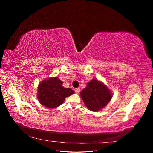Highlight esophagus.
Here are the masks:
<instances>
[{
	"label": "esophagus",
	"mask_w": 153,
	"mask_h": 153,
	"mask_svg": "<svg viewBox=\"0 0 153 153\" xmlns=\"http://www.w3.org/2000/svg\"><path fill=\"white\" fill-rule=\"evenodd\" d=\"M75 91L76 94H79L80 92V88H76V89H75Z\"/></svg>",
	"instance_id": "34e87169"
}]
</instances>
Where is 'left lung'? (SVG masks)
I'll list each match as a JSON object with an SVG mask.
<instances>
[{"instance_id":"1","label":"left lung","mask_w":153,"mask_h":153,"mask_svg":"<svg viewBox=\"0 0 153 153\" xmlns=\"http://www.w3.org/2000/svg\"><path fill=\"white\" fill-rule=\"evenodd\" d=\"M80 95L87 107L94 112L105 107L112 96L107 87L97 80L88 83Z\"/></svg>"}]
</instances>
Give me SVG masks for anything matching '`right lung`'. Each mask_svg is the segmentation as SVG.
Here are the masks:
<instances>
[{"instance_id": "add662e5", "label": "right lung", "mask_w": 153, "mask_h": 153, "mask_svg": "<svg viewBox=\"0 0 153 153\" xmlns=\"http://www.w3.org/2000/svg\"><path fill=\"white\" fill-rule=\"evenodd\" d=\"M57 77L41 82L38 87V98L41 104L48 108H56L64 103L65 98L74 94L70 88H64Z\"/></svg>"}]
</instances>
